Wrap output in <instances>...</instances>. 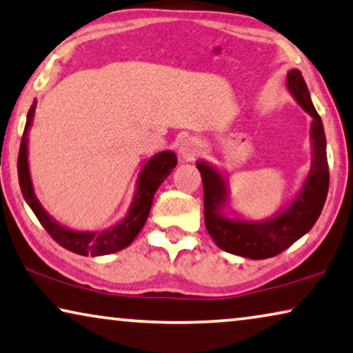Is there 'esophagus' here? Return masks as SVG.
Returning a JSON list of instances; mask_svg holds the SVG:
<instances>
[{"label": "esophagus", "mask_w": 353, "mask_h": 353, "mask_svg": "<svg viewBox=\"0 0 353 353\" xmlns=\"http://www.w3.org/2000/svg\"><path fill=\"white\" fill-rule=\"evenodd\" d=\"M198 154H199V143L196 139L187 138L179 144V155L182 157V160L192 161Z\"/></svg>", "instance_id": "obj_1"}]
</instances>
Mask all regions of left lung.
<instances>
[{
	"instance_id": "obj_1",
	"label": "left lung",
	"mask_w": 353,
	"mask_h": 353,
	"mask_svg": "<svg viewBox=\"0 0 353 353\" xmlns=\"http://www.w3.org/2000/svg\"><path fill=\"white\" fill-rule=\"evenodd\" d=\"M287 88L311 122V170L293 199L270 219L252 220L230 208L227 171L198 160L196 168L204 187V223L220 249L252 260L271 259L303 238L317 222L328 194L330 172L327 138L320 115L315 110L307 85L299 70L287 74Z\"/></svg>"
}]
</instances>
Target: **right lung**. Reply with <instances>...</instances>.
Returning a JSON list of instances; mask_svg holds the SVG:
<instances>
[{"label":"right lung","instance_id":"1","mask_svg":"<svg viewBox=\"0 0 353 353\" xmlns=\"http://www.w3.org/2000/svg\"><path fill=\"white\" fill-rule=\"evenodd\" d=\"M36 106H38V101L34 99L33 106L30 108L28 115H26V123L17 160L20 190H22L26 204L33 210L47 233L61 247H65L66 250L74 252V254L83 256H101L114 254V252H119L125 249V247H128L136 239V236L139 234V231L143 230L147 222L155 192L159 190L163 181L176 168V154L172 150H163L143 163L138 181H136L133 199H131L130 208L126 210V215L119 223H115L112 227L103 231H77L66 228L57 222L42 208V204L39 203V199L34 193L33 181H31L28 163V136L31 125H33Z\"/></svg>","mask_w":353,"mask_h":353}]
</instances>
